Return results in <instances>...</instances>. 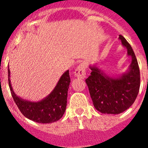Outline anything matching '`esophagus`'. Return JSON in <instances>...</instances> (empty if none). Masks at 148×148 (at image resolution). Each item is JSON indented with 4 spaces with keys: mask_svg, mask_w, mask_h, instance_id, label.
Returning <instances> with one entry per match:
<instances>
[{
    "mask_svg": "<svg viewBox=\"0 0 148 148\" xmlns=\"http://www.w3.org/2000/svg\"><path fill=\"white\" fill-rule=\"evenodd\" d=\"M86 64L84 62L81 63L80 64L77 66L74 72V75L75 77L81 79H84L86 77Z\"/></svg>",
    "mask_w": 148,
    "mask_h": 148,
    "instance_id": "esophagus-1",
    "label": "esophagus"
}]
</instances>
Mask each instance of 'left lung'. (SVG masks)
Returning a JSON list of instances; mask_svg holds the SVG:
<instances>
[{
  "instance_id": "1",
  "label": "left lung",
  "mask_w": 148,
  "mask_h": 148,
  "mask_svg": "<svg viewBox=\"0 0 148 148\" xmlns=\"http://www.w3.org/2000/svg\"><path fill=\"white\" fill-rule=\"evenodd\" d=\"M127 49L131 63L121 75H106L96 64L90 65L92 70L85 80L94 108L104 114H119L134 103L140 87V72L135 53L122 35L119 38Z\"/></svg>"
}]
</instances>
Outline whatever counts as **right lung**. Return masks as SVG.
<instances>
[{"mask_svg":"<svg viewBox=\"0 0 148 148\" xmlns=\"http://www.w3.org/2000/svg\"><path fill=\"white\" fill-rule=\"evenodd\" d=\"M9 86L14 101L22 114L38 123L47 124L57 121L64 114L67 102V92L70 83L69 70L63 73L53 91L42 100L31 101L22 99L13 91L8 69Z\"/></svg>","mask_w":148,"mask_h":148,"instance_id":"obj_1","label":"right lung"}]
</instances>
